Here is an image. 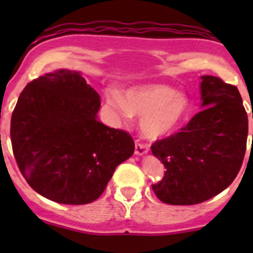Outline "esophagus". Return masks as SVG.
Returning a JSON list of instances; mask_svg holds the SVG:
<instances>
[{
  "label": "esophagus",
  "mask_w": 253,
  "mask_h": 253,
  "mask_svg": "<svg viewBox=\"0 0 253 253\" xmlns=\"http://www.w3.org/2000/svg\"><path fill=\"white\" fill-rule=\"evenodd\" d=\"M148 150H149V144H147V143L139 142V141L136 142V149H134V153H136L137 155L145 154Z\"/></svg>",
  "instance_id": "esophagus-1"
}]
</instances>
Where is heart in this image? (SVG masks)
<instances>
[{
    "label": "heart",
    "instance_id": "obj_1",
    "mask_svg": "<svg viewBox=\"0 0 253 253\" xmlns=\"http://www.w3.org/2000/svg\"><path fill=\"white\" fill-rule=\"evenodd\" d=\"M108 103L124 120L142 116L141 129L149 138H158L174 131L188 111V99L167 85H144L128 89L122 98L108 94Z\"/></svg>",
    "mask_w": 253,
    "mask_h": 253
}]
</instances>
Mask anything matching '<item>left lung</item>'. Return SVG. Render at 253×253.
Segmentation results:
<instances>
[{
	"label": "left lung",
	"instance_id": "left-lung-1",
	"mask_svg": "<svg viewBox=\"0 0 253 253\" xmlns=\"http://www.w3.org/2000/svg\"><path fill=\"white\" fill-rule=\"evenodd\" d=\"M201 78L202 110L150 147L167 169L152 188L168 205L211 200L235 180L244 162L249 120L239 89L214 76Z\"/></svg>",
	"mask_w": 253,
	"mask_h": 253
}]
</instances>
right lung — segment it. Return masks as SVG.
Masks as SVG:
<instances>
[{
	"label": "right lung",
	"mask_w": 253,
	"mask_h": 253,
	"mask_svg": "<svg viewBox=\"0 0 253 253\" xmlns=\"http://www.w3.org/2000/svg\"><path fill=\"white\" fill-rule=\"evenodd\" d=\"M99 108V94L75 71L47 73L23 89L12 114V149L39 195L63 205L91 203L133 154L131 134L101 124Z\"/></svg>",
	"instance_id": "add662e5"
}]
</instances>
